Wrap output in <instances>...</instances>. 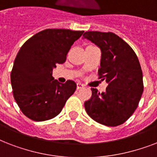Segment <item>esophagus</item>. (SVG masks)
I'll return each instance as SVG.
<instances>
[{"instance_id":"esophagus-1","label":"esophagus","mask_w":157,"mask_h":157,"mask_svg":"<svg viewBox=\"0 0 157 157\" xmlns=\"http://www.w3.org/2000/svg\"><path fill=\"white\" fill-rule=\"evenodd\" d=\"M84 86H84L82 83H81V82H78V83L76 84V89H77V90H80V89L83 88Z\"/></svg>"}]
</instances>
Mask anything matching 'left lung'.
<instances>
[{
	"label": "left lung",
	"instance_id": "8db88e82",
	"mask_svg": "<svg viewBox=\"0 0 157 157\" xmlns=\"http://www.w3.org/2000/svg\"><path fill=\"white\" fill-rule=\"evenodd\" d=\"M84 38L100 48L98 78L108 86L85 102L87 114L99 124L117 126L131 117L144 92L143 72L139 59L130 46L113 33L86 32Z\"/></svg>",
	"mask_w": 157,
	"mask_h": 157
}]
</instances>
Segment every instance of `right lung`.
Listing matches in <instances>:
<instances>
[{"label":"right lung","mask_w":157,"mask_h":157,"mask_svg":"<svg viewBox=\"0 0 157 157\" xmlns=\"http://www.w3.org/2000/svg\"><path fill=\"white\" fill-rule=\"evenodd\" d=\"M84 31L45 29L26 41L11 71L13 95L20 110L34 121H44L61 112L76 91L75 81L59 83L52 76L56 64L63 63L71 46Z\"/></svg>","instance_id":"right-lung-1"}]
</instances>
